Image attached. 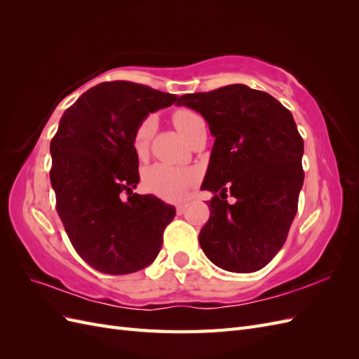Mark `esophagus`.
I'll return each instance as SVG.
<instances>
[{
  "label": "esophagus",
  "mask_w": 359,
  "mask_h": 359,
  "mask_svg": "<svg viewBox=\"0 0 359 359\" xmlns=\"http://www.w3.org/2000/svg\"><path fill=\"white\" fill-rule=\"evenodd\" d=\"M186 210H187V205H178L177 206V214L181 215V214L186 212Z\"/></svg>",
  "instance_id": "1"
}]
</instances>
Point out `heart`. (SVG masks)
Instances as JSON below:
<instances>
[{
	"label": "heart",
	"instance_id": "1",
	"mask_svg": "<svg viewBox=\"0 0 359 359\" xmlns=\"http://www.w3.org/2000/svg\"><path fill=\"white\" fill-rule=\"evenodd\" d=\"M173 123L178 127L182 136L189 140L203 119L199 114L191 109H180L173 114ZM156 132V118L153 115L147 116L137 127L133 137V148L137 156L147 153L151 139ZM198 181V175L190 169H180L169 165H154L144 172V186L145 189L156 194V196L169 201L180 202Z\"/></svg>",
	"mask_w": 359,
	"mask_h": 359
}]
</instances>
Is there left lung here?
Returning <instances> with one entry per match:
<instances>
[{
    "instance_id": "left-lung-1",
    "label": "left lung",
    "mask_w": 359,
    "mask_h": 359,
    "mask_svg": "<svg viewBox=\"0 0 359 359\" xmlns=\"http://www.w3.org/2000/svg\"><path fill=\"white\" fill-rule=\"evenodd\" d=\"M177 104L199 112L215 137L201 187L214 193L203 253L231 273L262 269L286 243L304 182V140L290 111L241 83L184 94Z\"/></svg>"
}]
</instances>
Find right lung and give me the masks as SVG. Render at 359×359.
Instances as JSON below:
<instances>
[{
	"instance_id": "right-lung-1",
	"label": "right lung",
	"mask_w": 359,
	"mask_h": 359,
	"mask_svg": "<svg viewBox=\"0 0 359 359\" xmlns=\"http://www.w3.org/2000/svg\"><path fill=\"white\" fill-rule=\"evenodd\" d=\"M177 99L135 82H103L60 119L50 140L57 211L76 252L100 273L123 276L153 264L175 217V206L133 193L139 182L133 137L148 114Z\"/></svg>"
}]
</instances>
